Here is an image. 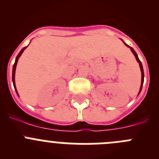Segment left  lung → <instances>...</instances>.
<instances>
[{
    "mask_svg": "<svg viewBox=\"0 0 159 159\" xmlns=\"http://www.w3.org/2000/svg\"><path fill=\"white\" fill-rule=\"evenodd\" d=\"M125 44H126V45L127 46V47H130V46H128L127 44V43H125ZM130 50H131V52H133V54L134 55V57H135V58H136V60H137V61L139 63V66H140V69H141V72H142V84H141V87H140V91H139V93H140V92H141V90H142V88H143V80H144V72H143V65H142V63H141V61H140L139 60V57H138V55H137V53L135 52V51H134V49L132 48L131 47H130Z\"/></svg>",
    "mask_w": 159,
    "mask_h": 159,
    "instance_id": "left-lung-1",
    "label": "left lung"
}]
</instances>
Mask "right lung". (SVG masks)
<instances>
[{
	"mask_svg": "<svg viewBox=\"0 0 159 159\" xmlns=\"http://www.w3.org/2000/svg\"><path fill=\"white\" fill-rule=\"evenodd\" d=\"M26 48V47H25L24 48H22V50L19 52V54L17 55V57H16V61H15V64H14L13 65V68H12V83H13V86L14 88H15V89H16V92H17V91H16V85H15V71H16V64H17V61H18V59H19V57L21 56L22 52H24V50ZM18 94V93H17Z\"/></svg>",
	"mask_w": 159,
	"mask_h": 159,
	"instance_id": "obj_1",
	"label": "right lung"
}]
</instances>
